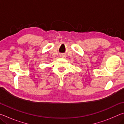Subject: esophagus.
Instances as JSON below:
<instances>
[{"label":"esophagus","instance_id":"34e87169","mask_svg":"<svg viewBox=\"0 0 124 124\" xmlns=\"http://www.w3.org/2000/svg\"><path fill=\"white\" fill-rule=\"evenodd\" d=\"M61 56H62V57H65V55H64V54H61Z\"/></svg>","mask_w":124,"mask_h":124}]
</instances>
